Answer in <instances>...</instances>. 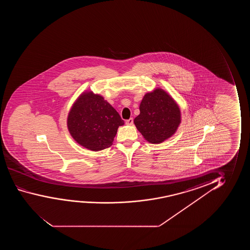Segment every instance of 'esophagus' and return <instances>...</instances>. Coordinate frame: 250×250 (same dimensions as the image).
I'll return each mask as SVG.
<instances>
[{"instance_id":"obj_1","label":"esophagus","mask_w":250,"mask_h":250,"mask_svg":"<svg viewBox=\"0 0 250 250\" xmlns=\"http://www.w3.org/2000/svg\"><path fill=\"white\" fill-rule=\"evenodd\" d=\"M125 124H126L127 125H133V119L130 118V120H127L125 121Z\"/></svg>"}]
</instances>
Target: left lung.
I'll use <instances>...</instances> for the list:
<instances>
[{"instance_id":"8db88e82","label":"left lung","mask_w":250,"mask_h":250,"mask_svg":"<svg viewBox=\"0 0 250 250\" xmlns=\"http://www.w3.org/2000/svg\"><path fill=\"white\" fill-rule=\"evenodd\" d=\"M140 114L134 124L148 143L159 144L172 137L181 123V111L167 91L156 88L141 102Z\"/></svg>"}]
</instances>
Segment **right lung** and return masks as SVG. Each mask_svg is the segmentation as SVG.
Wrapping results in <instances>:
<instances>
[{
    "label": "right lung",
    "instance_id": "1",
    "mask_svg": "<svg viewBox=\"0 0 250 250\" xmlns=\"http://www.w3.org/2000/svg\"><path fill=\"white\" fill-rule=\"evenodd\" d=\"M124 124L116 110L91 90L78 97L67 116L69 133L79 145L91 151L109 147Z\"/></svg>",
    "mask_w": 250,
    "mask_h": 250
}]
</instances>
